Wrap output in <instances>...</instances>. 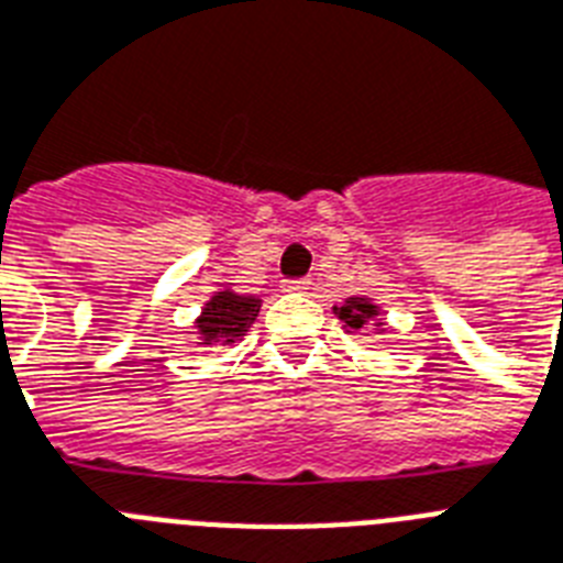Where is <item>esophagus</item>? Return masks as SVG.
I'll return each instance as SVG.
<instances>
[{"label": "esophagus", "mask_w": 563, "mask_h": 563, "mask_svg": "<svg viewBox=\"0 0 563 563\" xmlns=\"http://www.w3.org/2000/svg\"><path fill=\"white\" fill-rule=\"evenodd\" d=\"M308 287H310L308 278H290V282L282 285V290H285V294H305Z\"/></svg>", "instance_id": "34e87169"}]
</instances>
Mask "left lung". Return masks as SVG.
<instances>
[{"instance_id":"8db88e82","label":"left lung","mask_w":563,"mask_h":563,"mask_svg":"<svg viewBox=\"0 0 563 563\" xmlns=\"http://www.w3.org/2000/svg\"><path fill=\"white\" fill-rule=\"evenodd\" d=\"M334 317L340 319V325H343L345 334H386L384 308H380L375 299H368V296H349L343 305H334Z\"/></svg>"}]
</instances>
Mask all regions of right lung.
Listing matches in <instances>:
<instances>
[{
	"instance_id": "obj_1",
	"label": "right lung",
	"mask_w": 563,
	"mask_h": 563,
	"mask_svg": "<svg viewBox=\"0 0 563 563\" xmlns=\"http://www.w3.org/2000/svg\"><path fill=\"white\" fill-rule=\"evenodd\" d=\"M261 299L253 294H238L235 287H218L195 319L197 345L241 343L258 319Z\"/></svg>"
}]
</instances>
